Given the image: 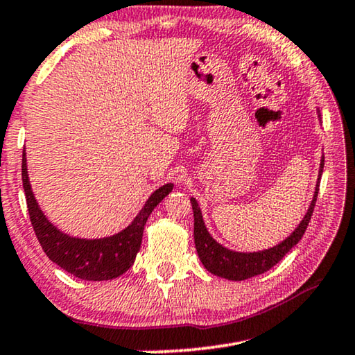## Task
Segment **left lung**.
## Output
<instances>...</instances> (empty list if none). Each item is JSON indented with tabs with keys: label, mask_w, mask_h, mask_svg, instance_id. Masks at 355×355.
I'll use <instances>...</instances> for the list:
<instances>
[{
	"label": "left lung",
	"mask_w": 355,
	"mask_h": 355,
	"mask_svg": "<svg viewBox=\"0 0 355 355\" xmlns=\"http://www.w3.org/2000/svg\"><path fill=\"white\" fill-rule=\"evenodd\" d=\"M320 116V115H319ZM324 168V156L320 159L319 167V178L316 183V191H314L311 205H309L306 215L303 216L297 229L292 232L288 239L281 241L273 248L256 251V252H239L224 248L223 245H219L218 241L208 234L205 227L204 218H202V211L199 208L198 200L191 198V205H193L194 211V243L198 254L200 257V262L204 263V267L208 272L216 275V277L226 278L230 281H243L256 277V275L266 273L267 270L272 268L273 266L283 259L288 252L294 248V246L302 240L303 234L309 224V219L313 216L314 205H316L318 193H319V180L322 175Z\"/></svg>",
	"instance_id": "left-lung-1"
}]
</instances>
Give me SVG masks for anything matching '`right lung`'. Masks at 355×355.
<instances>
[{
    "label": "right lung",
    "mask_w": 355,
    "mask_h": 355,
    "mask_svg": "<svg viewBox=\"0 0 355 355\" xmlns=\"http://www.w3.org/2000/svg\"><path fill=\"white\" fill-rule=\"evenodd\" d=\"M21 182H24L28 213L35 234L42 250L52 262L67 273L87 281H107L118 278L134 263L142 243L144 227L153 208L171 193L173 184L167 183L156 189L145 202L142 210L126 229L112 237L76 239L56 229L44 215L31 191L26 168V153L21 159Z\"/></svg>",
    "instance_id": "obj_1"
}]
</instances>
